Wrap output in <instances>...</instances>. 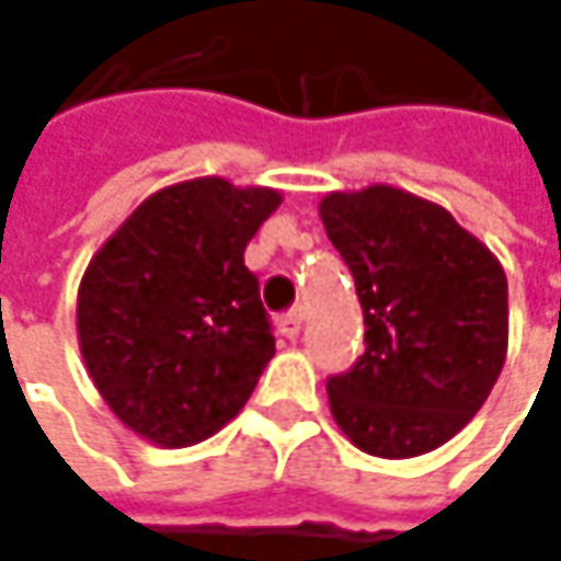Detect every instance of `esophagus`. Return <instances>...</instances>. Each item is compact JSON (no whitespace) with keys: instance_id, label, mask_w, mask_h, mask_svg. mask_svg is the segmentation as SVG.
<instances>
[{"instance_id":"1","label":"esophagus","mask_w":561,"mask_h":561,"mask_svg":"<svg viewBox=\"0 0 561 561\" xmlns=\"http://www.w3.org/2000/svg\"><path fill=\"white\" fill-rule=\"evenodd\" d=\"M302 321H306L302 309H293V312L280 314V318H277V331L287 336V340H296V336H299V331H302Z\"/></svg>"}]
</instances>
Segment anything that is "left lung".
Listing matches in <instances>:
<instances>
[{
    "label": "left lung",
    "mask_w": 561,
    "mask_h": 561,
    "mask_svg": "<svg viewBox=\"0 0 561 561\" xmlns=\"http://www.w3.org/2000/svg\"><path fill=\"white\" fill-rule=\"evenodd\" d=\"M318 215L365 314V353L328 380L331 415L368 456H424L478 415L503 371L506 271L443 205L399 186L328 193Z\"/></svg>",
    "instance_id": "obj_1"
}]
</instances>
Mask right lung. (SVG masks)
Segmentation results:
<instances>
[{
    "mask_svg": "<svg viewBox=\"0 0 561 561\" xmlns=\"http://www.w3.org/2000/svg\"><path fill=\"white\" fill-rule=\"evenodd\" d=\"M271 186L193 178L142 199L77 290V343L99 397L142 440H208L274 356L243 252L280 205Z\"/></svg>",
    "mask_w": 561,
    "mask_h": 561,
    "instance_id": "1",
    "label": "right lung"
}]
</instances>
